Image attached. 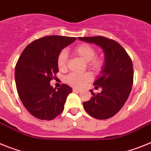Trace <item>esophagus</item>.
<instances>
[{"label": "esophagus", "mask_w": 151, "mask_h": 151, "mask_svg": "<svg viewBox=\"0 0 151 151\" xmlns=\"http://www.w3.org/2000/svg\"><path fill=\"white\" fill-rule=\"evenodd\" d=\"M73 91L77 92V93H79V92L81 91V89H78V88H73Z\"/></svg>", "instance_id": "1"}]
</instances>
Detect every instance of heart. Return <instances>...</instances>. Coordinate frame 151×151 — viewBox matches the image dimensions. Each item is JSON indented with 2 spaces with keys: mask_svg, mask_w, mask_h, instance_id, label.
Returning <instances> with one entry per match:
<instances>
[{
  "mask_svg": "<svg viewBox=\"0 0 151 151\" xmlns=\"http://www.w3.org/2000/svg\"><path fill=\"white\" fill-rule=\"evenodd\" d=\"M77 55L81 57L84 61H87L89 67L94 70H99L103 65V61L100 58L95 56V49L91 45L86 43L78 45L74 49ZM68 54L65 51H61L57 58L58 68L61 71L67 70ZM93 78V75L90 72L85 73H70L66 77V81L68 84L74 87H81L85 83H88Z\"/></svg>",
  "mask_w": 151,
  "mask_h": 151,
  "instance_id": "obj_1",
  "label": "heart"
}]
</instances>
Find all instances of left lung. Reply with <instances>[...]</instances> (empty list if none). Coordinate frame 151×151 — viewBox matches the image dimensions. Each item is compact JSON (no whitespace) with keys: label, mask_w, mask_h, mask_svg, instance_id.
Instances as JSON below:
<instances>
[{"label":"left lung","mask_w":151,"mask_h":151,"mask_svg":"<svg viewBox=\"0 0 151 151\" xmlns=\"http://www.w3.org/2000/svg\"><path fill=\"white\" fill-rule=\"evenodd\" d=\"M78 39L101 47L105 54L101 75L93 83L102 91L96 94L90 90L93 96L83 103L84 109L95 119H109L122 108L129 96L134 78L132 61L121 45L112 39L103 36Z\"/></svg>","instance_id":"left-lung-1"}]
</instances>
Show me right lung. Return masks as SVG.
Returning <instances> with one entry per match:
<instances>
[{
    "mask_svg": "<svg viewBox=\"0 0 151 151\" xmlns=\"http://www.w3.org/2000/svg\"><path fill=\"white\" fill-rule=\"evenodd\" d=\"M76 39L68 36H45L28 45L19 58L15 68L17 90L25 108L34 117L52 120L62 112L72 89L62 84L56 90L50 81L58 72L59 53Z\"/></svg>",
    "mask_w": 151,
    "mask_h": 151,
    "instance_id": "obj_1",
    "label": "right lung"
}]
</instances>
